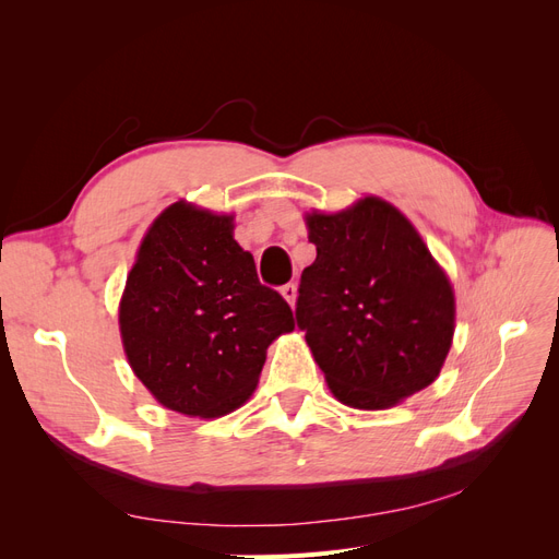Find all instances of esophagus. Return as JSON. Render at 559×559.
<instances>
[{
    "mask_svg": "<svg viewBox=\"0 0 559 559\" xmlns=\"http://www.w3.org/2000/svg\"><path fill=\"white\" fill-rule=\"evenodd\" d=\"M280 292H282V296L286 298V302H289V306L294 308V302H296V296H298V286H296L294 282H289V284H284Z\"/></svg>",
    "mask_w": 559,
    "mask_h": 559,
    "instance_id": "34e87169",
    "label": "esophagus"
}]
</instances>
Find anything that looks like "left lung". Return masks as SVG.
Wrapping results in <instances>:
<instances>
[{
	"label": "left lung",
	"mask_w": 559,
	"mask_h": 559,
	"mask_svg": "<svg viewBox=\"0 0 559 559\" xmlns=\"http://www.w3.org/2000/svg\"><path fill=\"white\" fill-rule=\"evenodd\" d=\"M306 222L317 259L296 324L333 396L382 411L429 386L452 345L454 294L415 226L373 195Z\"/></svg>",
	"instance_id": "obj_1"
}]
</instances>
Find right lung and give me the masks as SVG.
I'll return each instance as SVG.
<instances>
[{
  "instance_id": "1",
  "label": "right lung",
  "mask_w": 559,
  "mask_h": 559,
  "mask_svg": "<svg viewBox=\"0 0 559 559\" xmlns=\"http://www.w3.org/2000/svg\"><path fill=\"white\" fill-rule=\"evenodd\" d=\"M134 376L165 408L222 417L251 396L267 345L296 329L233 240V216L175 202L138 251L118 310Z\"/></svg>"
}]
</instances>
